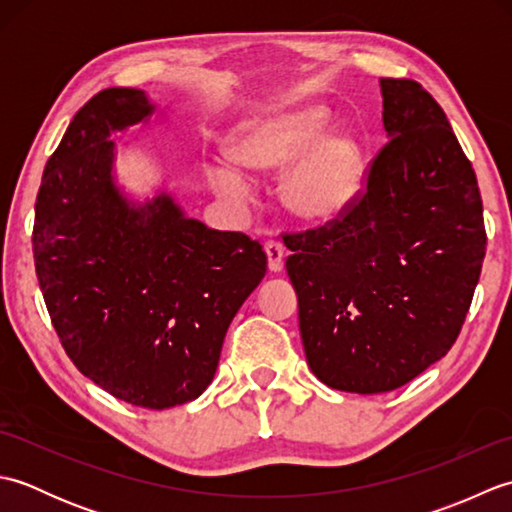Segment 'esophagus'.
Wrapping results in <instances>:
<instances>
[{"label":"esophagus","instance_id":"1","mask_svg":"<svg viewBox=\"0 0 512 512\" xmlns=\"http://www.w3.org/2000/svg\"><path fill=\"white\" fill-rule=\"evenodd\" d=\"M264 250H266V255H268V268L273 270V273H279L281 268H284V255H286V250H284V244L279 242V239H266L264 242Z\"/></svg>","mask_w":512,"mask_h":512}]
</instances>
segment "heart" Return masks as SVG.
<instances>
[{
    "instance_id": "1",
    "label": "heart",
    "mask_w": 512,
    "mask_h": 512,
    "mask_svg": "<svg viewBox=\"0 0 512 512\" xmlns=\"http://www.w3.org/2000/svg\"><path fill=\"white\" fill-rule=\"evenodd\" d=\"M330 123L319 107H299L257 121L244 129L235 154L244 165L279 173L290 168L281 184L286 209L306 224L339 220L361 189V154L347 138H325ZM209 176L224 200L244 206L250 184L237 169L213 165Z\"/></svg>"
}]
</instances>
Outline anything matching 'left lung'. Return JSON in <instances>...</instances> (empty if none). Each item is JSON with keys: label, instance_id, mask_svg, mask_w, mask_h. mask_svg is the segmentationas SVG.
<instances>
[{"label": "left lung", "instance_id": "1", "mask_svg": "<svg viewBox=\"0 0 512 512\" xmlns=\"http://www.w3.org/2000/svg\"><path fill=\"white\" fill-rule=\"evenodd\" d=\"M387 143L339 220L284 233L308 365L321 383L383 394L458 339L486 253L471 160L438 101L380 79Z\"/></svg>", "mask_w": 512, "mask_h": 512}]
</instances>
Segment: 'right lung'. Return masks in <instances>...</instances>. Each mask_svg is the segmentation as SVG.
<instances>
[{"label": "right lung", "mask_w": 512, "mask_h": 512, "mask_svg": "<svg viewBox=\"0 0 512 512\" xmlns=\"http://www.w3.org/2000/svg\"><path fill=\"white\" fill-rule=\"evenodd\" d=\"M154 112L143 90L85 103L43 171L32 253L65 354L107 394L145 409L211 385L228 325L266 275L257 239L189 220L167 193L129 204L110 134Z\"/></svg>", "instance_id": "right-lung-1"}]
</instances>
